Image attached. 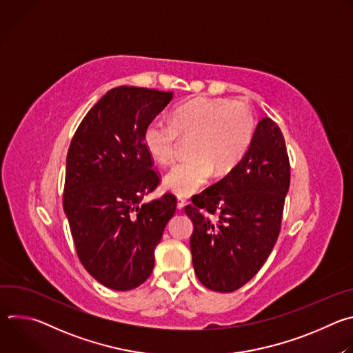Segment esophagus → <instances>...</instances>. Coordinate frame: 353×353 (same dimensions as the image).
Here are the masks:
<instances>
[{
	"instance_id": "1",
	"label": "esophagus",
	"mask_w": 353,
	"mask_h": 353,
	"mask_svg": "<svg viewBox=\"0 0 353 353\" xmlns=\"http://www.w3.org/2000/svg\"><path fill=\"white\" fill-rule=\"evenodd\" d=\"M184 205H185V199L181 198V196H179V198H177V208H179V210H183Z\"/></svg>"
}]
</instances>
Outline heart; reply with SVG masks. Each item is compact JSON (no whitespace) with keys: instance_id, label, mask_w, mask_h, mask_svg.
I'll use <instances>...</instances> for the list:
<instances>
[{"instance_id":"obj_1","label":"heart","mask_w":353,"mask_h":353,"mask_svg":"<svg viewBox=\"0 0 353 353\" xmlns=\"http://www.w3.org/2000/svg\"><path fill=\"white\" fill-rule=\"evenodd\" d=\"M256 134L251 109L226 97H192L170 112V121L150 120L142 134L148 154L161 165L174 159L180 137L188 138V157L163 177V185L179 195L203 188L214 174L232 172L245 157Z\"/></svg>"}]
</instances>
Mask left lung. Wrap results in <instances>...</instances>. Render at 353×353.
<instances>
[{
	"instance_id": "obj_1",
	"label": "left lung",
	"mask_w": 353,
	"mask_h": 353,
	"mask_svg": "<svg viewBox=\"0 0 353 353\" xmlns=\"http://www.w3.org/2000/svg\"><path fill=\"white\" fill-rule=\"evenodd\" d=\"M289 184L283 135L265 117L243 161L184 208L194 223V271L205 288L229 293L260 271L278 240Z\"/></svg>"
}]
</instances>
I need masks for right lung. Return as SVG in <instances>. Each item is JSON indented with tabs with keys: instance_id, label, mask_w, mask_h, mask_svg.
<instances>
[{
	"instance_id": "right-lung-1",
	"label": "right lung",
	"mask_w": 353,
	"mask_h": 353,
	"mask_svg": "<svg viewBox=\"0 0 353 353\" xmlns=\"http://www.w3.org/2000/svg\"><path fill=\"white\" fill-rule=\"evenodd\" d=\"M172 92L119 86L78 125L67 154L63 205L79 261L102 285L130 290L155 265V247L176 212L173 194L142 204L161 176L142 141Z\"/></svg>"
}]
</instances>
